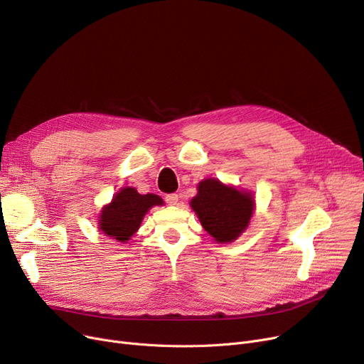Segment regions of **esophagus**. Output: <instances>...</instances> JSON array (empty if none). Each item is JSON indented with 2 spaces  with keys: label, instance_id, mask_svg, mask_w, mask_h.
Returning <instances> with one entry per match:
<instances>
[{
  "label": "esophagus",
  "instance_id": "obj_1",
  "mask_svg": "<svg viewBox=\"0 0 364 364\" xmlns=\"http://www.w3.org/2000/svg\"><path fill=\"white\" fill-rule=\"evenodd\" d=\"M165 200H166V203H168V205H177V202H178V195H177V193L166 195Z\"/></svg>",
  "mask_w": 364,
  "mask_h": 364
}]
</instances>
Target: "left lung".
Wrapping results in <instances>:
<instances>
[{
    "label": "left lung",
    "mask_w": 364,
    "mask_h": 364,
    "mask_svg": "<svg viewBox=\"0 0 364 364\" xmlns=\"http://www.w3.org/2000/svg\"><path fill=\"white\" fill-rule=\"evenodd\" d=\"M202 227L218 243L235 242L251 223L255 211L254 193L218 178H205L190 200Z\"/></svg>",
    "instance_id": "left-lung-1"
}]
</instances>
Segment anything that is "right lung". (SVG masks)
Returning <instances> with one entry per match:
<instances>
[{
    "label": "right lung",
    "instance_id": "1",
    "mask_svg": "<svg viewBox=\"0 0 364 364\" xmlns=\"http://www.w3.org/2000/svg\"><path fill=\"white\" fill-rule=\"evenodd\" d=\"M162 205L164 200L158 195H140L134 187H122L102 208L97 221L99 230L113 240L127 243L137 233L149 209Z\"/></svg>",
    "mask_w": 364,
    "mask_h": 364
}]
</instances>
